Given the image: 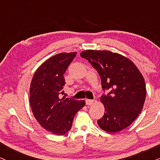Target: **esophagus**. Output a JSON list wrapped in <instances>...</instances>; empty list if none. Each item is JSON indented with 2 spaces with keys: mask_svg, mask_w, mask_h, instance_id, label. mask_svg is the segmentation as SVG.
<instances>
[{
  "mask_svg": "<svg viewBox=\"0 0 160 160\" xmlns=\"http://www.w3.org/2000/svg\"><path fill=\"white\" fill-rule=\"evenodd\" d=\"M85 102L87 106H91V105H93V102H94V100H93V99H86Z\"/></svg>",
  "mask_w": 160,
  "mask_h": 160,
  "instance_id": "1",
  "label": "esophagus"
}]
</instances>
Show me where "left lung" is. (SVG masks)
Returning a JSON list of instances; mask_svg holds the SVG:
<instances>
[{"label":"left lung","mask_w":160,"mask_h":160,"mask_svg":"<svg viewBox=\"0 0 160 160\" xmlns=\"http://www.w3.org/2000/svg\"><path fill=\"white\" fill-rule=\"evenodd\" d=\"M81 57L87 59L100 76L103 91L101 102L105 113L97 121L108 132L127 128L141 113L146 98V86L142 73L129 58L106 50H85Z\"/></svg>","instance_id":"1"}]
</instances>
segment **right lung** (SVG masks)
<instances>
[{
    "mask_svg": "<svg viewBox=\"0 0 160 160\" xmlns=\"http://www.w3.org/2000/svg\"><path fill=\"white\" fill-rule=\"evenodd\" d=\"M76 52L60 53L48 58L37 69L31 83L30 105L39 123L47 131L62 136L71 129L73 118L85 101L61 97L63 77Z\"/></svg>",
    "mask_w": 160,
    "mask_h": 160,
    "instance_id": "right-lung-1",
    "label": "right lung"
}]
</instances>
